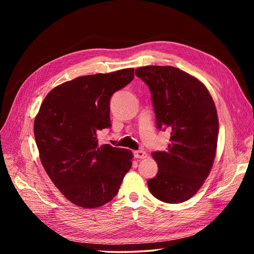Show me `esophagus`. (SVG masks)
I'll list each match as a JSON object with an SVG mask.
<instances>
[{
  "label": "esophagus",
  "instance_id": "1",
  "mask_svg": "<svg viewBox=\"0 0 254 254\" xmlns=\"http://www.w3.org/2000/svg\"><path fill=\"white\" fill-rule=\"evenodd\" d=\"M133 155L136 159H145L146 157H147V152L144 150H135L133 152Z\"/></svg>",
  "mask_w": 254,
  "mask_h": 254
}]
</instances>
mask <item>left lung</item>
Here are the masks:
<instances>
[{"instance_id": "1", "label": "left lung", "mask_w": 254, "mask_h": 254, "mask_svg": "<svg viewBox=\"0 0 254 254\" xmlns=\"http://www.w3.org/2000/svg\"><path fill=\"white\" fill-rule=\"evenodd\" d=\"M135 75L150 90L157 127L171 131L166 150L151 153L159 171L148 189L163 202L187 201L202 187L216 156V107L204 84L178 67L147 65Z\"/></svg>"}]
</instances>
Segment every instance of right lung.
Wrapping results in <instances>:
<instances>
[{
	"mask_svg": "<svg viewBox=\"0 0 254 254\" xmlns=\"http://www.w3.org/2000/svg\"><path fill=\"white\" fill-rule=\"evenodd\" d=\"M134 77L132 67L80 76L54 88L36 115L35 140L41 163L72 203L102 206L118 194L132 165V152L99 146L97 131L111 126L110 98Z\"/></svg>",
	"mask_w": 254,
	"mask_h": 254,
	"instance_id": "right-lung-1",
	"label": "right lung"
}]
</instances>
